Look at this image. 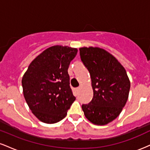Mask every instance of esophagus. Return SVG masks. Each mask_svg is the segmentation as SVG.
Instances as JSON below:
<instances>
[{
	"label": "esophagus",
	"mask_w": 150,
	"mask_h": 150,
	"mask_svg": "<svg viewBox=\"0 0 150 150\" xmlns=\"http://www.w3.org/2000/svg\"><path fill=\"white\" fill-rule=\"evenodd\" d=\"M80 87H77V88H76V92H77V93L80 92Z\"/></svg>",
	"instance_id": "1"
}]
</instances>
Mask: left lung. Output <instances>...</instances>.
Instances as JSON below:
<instances>
[{
	"label": "left lung",
	"mask_w": 150,
	"mask_h": 150,
	"mask_svg": "<svg viewBox=\"0 0 150 150\" xmlns=\"http://www.w3.org/2000/svg\"><path fill=\"white\" fill-rule=\"evenodd\" d=\"M82 61L90 73L92 100L82 108L89 121L104 125L119 116L128 99L130 82L124 67L99 47L80 48Z\"/></svg>",
	"instance_id": "8db88e82"
}]
</instances>
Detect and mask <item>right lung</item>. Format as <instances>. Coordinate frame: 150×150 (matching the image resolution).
Instances as JSON below:
<instances>
[{"label": "right lung", "mask_w": 150, "mask_h": 150, "mask_svg": "<svg viewBox=\"0 0 150 150\" xmlns=\"http://www.w3.org/2000/svg\"><path fill=\"white\" fill-rule=\"evenodd\" d=\"M77 53L76 48L51 46L34 58L22 77L26 102L43 123L53 124L63 119L75 100L68 69Z\"/></svg>", "instance_id": "right-lung-1"}]
</instances>
